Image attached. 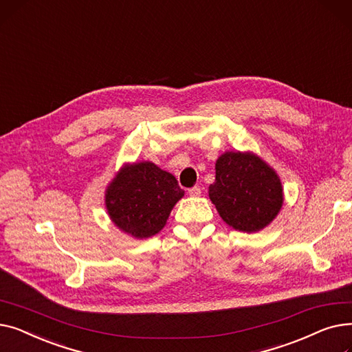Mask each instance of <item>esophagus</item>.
Returning a JSON list of instances; mask_svg holds the SVG:
<instances>
[{
  "instance_id": "obj_1",
  "label": "esophagus",
  "mask_w": 352,
  "mask_h": 352,
  "mask_svg": "<svg viewBox=\"0 0 352 352\" xmlns=\"http://www.w3.org/2000/svg\"><path fill=\"white\" fill-rule=\"evenodd\" d=\"M188 194H190L191 197H199V195H201V188H199L198 186H194V187H191V188L188 190Z\"/></svg>"
}]
</instances>
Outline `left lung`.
<instances>
[{
	"instance_id": "obj_1",
	"label": "left lung",
	"mask_w": 352,
	"mask_h": 352,
	"mask_svg": "<svg viewBox=\"0 0 352 352\" xmlns=\"http://www.w3.org/2000/svg\"><path fill=\"white\" fill-rule=\"evenodd\" d=\"M208 195L230 227L248 234L270 226L284 202L278 174L258 155L239 151L218 157Z\"/></svg>"
}]
</instances>
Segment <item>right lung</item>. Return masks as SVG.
<instances>
[{"instance_id":"right-lung-1","label":"right lung","mask_w":352,"mask_h":352,"mask_svg":"<svg viewBox=\"0 0 352 352\" xmlns=\"http://www.w3.org/2000/svg\"><path fill=\"white\" fill-rule=\"evenodd\" d=\"M184 197L178 181L154 162L125 164L105 190L111 221L124 232L142 239L158 234L171 210Z\"/></svg>"}]
</instances>
